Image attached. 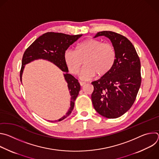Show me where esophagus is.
I'll return each mask as SVG.
<instances>
[{
  "instance_id": "1",
  "label": "esophagus",
  "mask_w": 159,
  "mask_h": 159,
  "mask_svg": "<svg viewBox=\"0 0 159 159\" xmlns=\"http://www.w3.org/2000/svg\"><path fill=\"white\" fill-rule=\"evenodd\" d=\"M79 83H80V85L81 86H83L85 84V82H81V81H80Z\"/></svg>"
}]
</instances>
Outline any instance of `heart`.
I'll use <instances>...</instances> for the list:
<instances>
[{
    "instance_id": "obj_1",
    "label": "heart",
    "mask_w": 159,
    "mask_h": 159,
    "mask_svg": "<svg viewBox=\"0 0 159 159\" xmlns=\"http://www.w3.org/2000/svg\"><path fill=\"white\" fill-rule=\"evenodd\" d=\"M63 58L66 67L73 75H77L83 63L80 77L88 80L95 74L102 77L109 72L116 60V50L111 43H102L95 38H88L79 43L75 51L67 50Z\"/></svg>"
}]
</instances>
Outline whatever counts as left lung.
I'll list each match as a JSON object with an SVG mask.
<instances>
[{"instance_id": "obj_1", "label": "left lung", "mask_w": 159, "mask_h": 159, "mask_svg": "<svg viewBox=\"0 0 159 159\" xmlns=\"http://www.w3.org/2000/svg\"><path fill=\"white\" fill-rule=\"evenodd\" d=\"M101 36L111 40L116 50V60L108 74L92 82L91 99L99 115L116 118L130 109L137 98L142 81L140 60L133 44L125 36L104 31L94 38Z\"/></svg>"}]
</instances>
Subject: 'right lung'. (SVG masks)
<instances>
[{"mask_svg":"<svg viewBox=\"0 0 159 159\" xmlns=\"http://www.w3.org/2000/svg\"><path fill=\"white\" fill-rule=\"evenodd\" d=\"M82 36V34L69 35L60 33L48 32L37 38L26 50L22 57V66L20 71V81H22V75L25 65L38 59L48 60L59 67L63 72H66L63 75L71 96L70 107L65 115L55 121H62L71 114L74 107V102L80 90V85L78 80L71 74H68L69 69L65 65L63 55L68 48Z\"/></svg>","mask_w":159,"mask_h":159,"instance_id":"right-lung-1","label":"right lung"}]
</instances>
